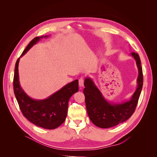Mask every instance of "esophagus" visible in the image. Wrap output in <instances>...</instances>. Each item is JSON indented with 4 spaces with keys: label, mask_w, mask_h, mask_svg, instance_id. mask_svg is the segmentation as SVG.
I'll return each instance as SVG.
<instances>
[{
    "label": "esophagus",
    "mask_w": 157,
    "mask_h": 157,
    "mask_svg": "<svg viewBox=\"0 0 157 157\" xmlns=\"http://www.w3.org/2000/svg\"><path fill=\"white\" fill-rule=\"evenodd\" d=\"M84 79L83 78H81L79 79V86L80 87H82L84 86Z\"/></svg>",
    "instance_id": "34e87169"
}]
</instances>
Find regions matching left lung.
Wrapping results in <instances>:
<instances>
[{"instance_id":"obj_1","label":"left lung","mask_w":157,"mask_h":157,"mask_svg":"<svg viewBox=\"0 0 157 157\" xmlns=\"http://www.w3.org/2000/svg\"><path fill=\"white\" fill-rule=\"evenodd\" d=\"M131 55L136 61L139 76L137 88L130 100L120 104L109 103L93 80L89 78L85 79L83 93L87 113L91 122L99 127L106 128L122 123L131 117L136 109L143 86V73L139 55L134 52Z\"/></svg>"}]
</instances>
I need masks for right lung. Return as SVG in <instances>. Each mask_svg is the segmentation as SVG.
<instances>
[{"mask_svg":"<svg viewBox=\"0 0 157 157\" xmlns=\"http://www.w3.org/2000/svg\"><path fill=\"white\" fill-rule=\"evenodd\" d=\"M48 36L34 38L21 53L24 56L40 38ZM15 63L13 76V91L23 115L32 123L46 129H54L61 125L67 116L68 102L70 98L79 90L78 80L67 84L59 91L43 100H35L30 98L22 89L18 79V63Z\"/></svg>","mask_w":157,"mask_h":157,"instance_id":"right-lung-1","label":"right lung"}]
</instances>
